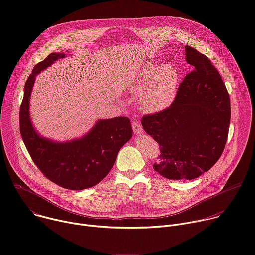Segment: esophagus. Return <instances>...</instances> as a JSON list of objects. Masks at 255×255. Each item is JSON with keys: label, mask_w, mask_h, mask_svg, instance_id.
Returning a JSON list of instances; mask_svg holds the SVG:
<instances>
[{"label": "esophagus", "mask_w": 255, "mask_h": 255, "mask_svg": "<svg viewBox=\"0 0 255 255\" xmlns=\"http://www.w3.org/2000/svg\"><path fill=\"white\" fill-rule=\"evenodd\" d=\"M132 128H133V131H134V133H135L136 135H140V134H142V132H143V128H142L141 124H140L138 121H133V123H132Z\"/></svg>", "instance_id": "obj_1"}]
</instances>
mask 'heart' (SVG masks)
I'll use <instances>...</instances> for the list:
<instances>
[{
  "label": "heart",
  "mask_w": 255,
  "mask_h": 255,
  "mask_svg": "<svg viewBox=\"0 0 255 255\" xmlns=\"http://www.w3.org/2000/svg\"><path fill=\"white\" fill-rule=\"evenodd\" d=\"M179 82V72L172 63L159 66L149 63L130 84L132 93L140 94V104L144 110L154 112L167 107L173 100Z\"/></svg>",
  "instance_id": "1"
}]
</instances>
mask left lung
Here are the masks:
<instances>
[{
  "instance_id": "8db88e82",
  "label": "left lung",
  "mask_w": 255,
  "mask_h": 255,
  "mask_svg": "<svg viewBox=\"0 0 255 255\" xmlns=\"http://www.w3.org/2000/svg\"><path fill=\"white\" fill-rule=\"evenodd\" d=\"M194 70L180 83L172 104L142 117V127L159 145L153 168L168 179H194L220 158L228 138L230 98L210 59L186 45Z\"/></svg>"
}]
</instances>
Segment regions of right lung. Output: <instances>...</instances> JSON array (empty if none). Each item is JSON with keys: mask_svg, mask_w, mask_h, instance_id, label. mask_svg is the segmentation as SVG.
Returning a JSON list of instances; mask_svg holds the SVG:
<instances>
[{"mask_svg": "<svg viewBox=\"0 0 255 255\" xmlns=\"http://www.w3.org/2000/svg\"><path fill=\"white\" fill-rule=\"evenodd\" d=\"M63 57L64 53L53 52L34 66L24 87L19 126L25 146L40 171L61 188L80 191L96 186L109 173L133 131L129 118L116 117L98 120L87 134L70 141L57 142L36 132L29 113L36 76Z\"/></svg>", "mask_w": 255, "mask_h": 255, "instance_id": "right-lung-1", "label": "right lung"}]
</instances>
